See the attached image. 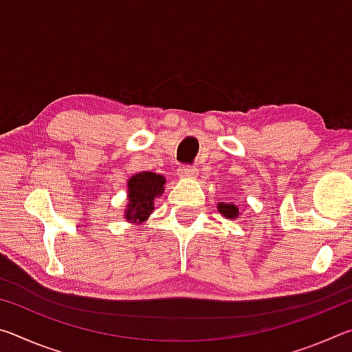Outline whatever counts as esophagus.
I'll return each mask as SVG.
<instances>
[{
  "label": "esophagus",
  "instance_id": "34e87169",
  "mask_svg": "<svg viewBox=\"0 0 352 352\" xmlns=\"http://www.w3.org/2000/svg\"><path fill=\"white\" fill-rule=\"evenodd\" d=\"M199 175V170L194 168V166H184L180 169V177L182 178H195Z\"/></svg>",
  "mask_w": 352,
  "mask_h": 352
}]
</instances>
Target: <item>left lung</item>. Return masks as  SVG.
Masks as SVG:
<instances>
[{
	"mask_svg": "<svg viewBox=\"0 0 352 352\" xmlns=\"http://www.w3.org/2000/svg\"><path fill=\"white\" fill-rule=\"evenodd\" d=\"M217 210L225 217L239 219V208H237L234 204H231V201H230V204H223V201H219Z\"/></svg>",
	"mask_w": 352,
	"mask_h": 352,
	"instance_id": "obj_1",
	"label": "left lung"
}]
</instances>
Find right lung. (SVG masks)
Segmentation results:
<instances>
[{"instance_id":"obj_1","label":"right lung","mask_w":352,"mask_h":352,"mask_svg":"<svg viewBox=\"0 0 352 352\" xmlns=\"http://www.w3.org/2000/svg\"><path fill=\"white\" fill-rule=\"evenodd\" d=\"M164 177L155 172H140L127 182L129 204L124 216L127 222L141 225L153 211V200L164 190Z\"/></svg>"}]
</instances>
